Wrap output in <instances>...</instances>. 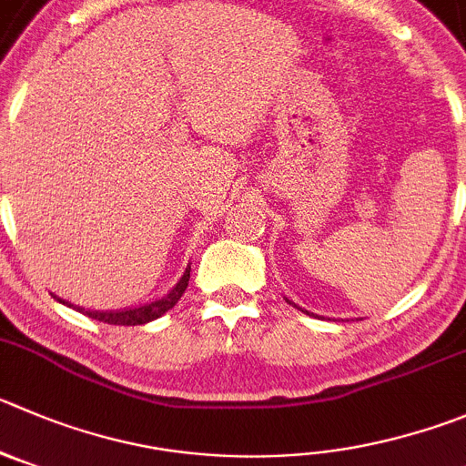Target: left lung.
Here are the masks:
<instances>
[{
	"label": "left lung",
	"mask_w": 466,
	"mask_h": 466,
	"mask_svg": "<svg viewBox=\"0 0 466 466\" xmlns=\"http://www.w3.org/2000/svg\"><path fill=\"white\" fill-rule=\"evenodd\" d=\"M289 303H292V301H289ZM292 306H297V303H292ZM303 312H308V310H303ZM308 315H310V312H308Z\"/></svg>",
	"instance_id": "left-lung-1"
}]
</instances>
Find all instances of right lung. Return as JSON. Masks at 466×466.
<instances>
[{
	"instance_id": "obj_1",
	"label": "right lung",
	"mask_w": 466,
	"mask_h": 466,
	"mask_svg": "<svg viewBox=\"0 0 466 466\" xmlns=\"http://www.w3.org/2000/svg\"><path fill=\"white\" fill-rule=\"evenodd\" d=\"M188 280H190V264L186 267L184 276L179 278V282H177V285H174L172 289L165 294V297L156 299V301H149V303H142V306L121 308V310H86V308L73 306V303L64 301V299H59V297H55V299L59 303H64V306H68V308H73V310L82 312V315L91 317V319L106 321V324H115V326H140V324H147V321L158 319V317L165 315L169 308L177 306V301H179L181 294L186 292V287H188Z\"/></svg>"
}]
</instances>
